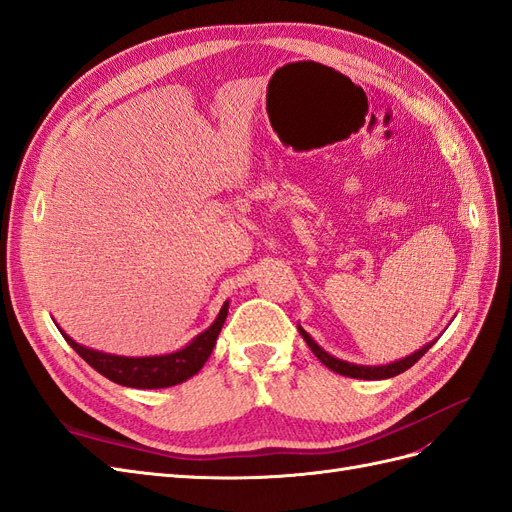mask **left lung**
Here are the masks:
<instances>
[{
  "instance_id": "left-lung-1",
  "label": "left lung",
  "mask_w": 512,
  "mask_h": 512,
  "mask_svg": "<svg viewBox=\"0 0 512 512\" xmlns=\"http://www.w3.org/2000/svg\"><path fill=\"white\" fill-rule=\"evenodd\" d=\"M297 329H299L301 337L305 339V344L309 346V350H312V352L318 356V361H320L322 365H327L331 371H335V374H342V376H348V378H359V380H386V378H393V376L404 374V371L410 369L418 359H421V356H423L433 344H436V339H438V337H436V339H433V342L425 344L423 348H418L416 352L404 356V359H399V361H393V363H386V365H356V363H348V361L337 359V356H333V354H329L324 348H320V346L314 342V337L309 335V333L301 327V324H297Z\"/></svg>"
}]
</instances>
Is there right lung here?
Wrapping results in <instances>:
<instances>
[{
    "instance_id": "1",
    "label": "right lung",
    "mask_w": 512,
    "mask_h": 512,
    "mask_svg": "<svg viewBox=\"0 0 512 512\" xmlns=\"http://www.w3.org/2000/svg\"><path fill=\"white\" fill-rule=\"evenodd\" d=\"M228 316V301H224L218 318L211 322V327L203 333H198L190 344L175 352L166 354H153V356H123V354H111L102 352L96 348H87L64 331L66 342L76 350L83 361H87L94 367L98 374L104 378L113 380L121 386H130V389H166V386H175L185 380H190L194 374H198L207 359L213 352L215 342H218V335L224 327Z\"/></svg>"
}]
</instances>
